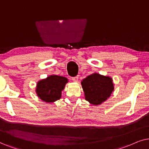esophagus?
<instances>
[{"label": "esophagus", "instance_id": "34e87169", "mask_svg": "<svg viewBox=\"0 0 149 149\" xmlns=\"http://www.w3.org/2000/svg\"><path fill=\"white\" fill-rule=\"evenodd\" d=\"M78 78H79V76H75V77H73L72 80L73 81V82H78Z\"/></svg>", "mask_w": 149, "mask_h": 149}]
</instances>
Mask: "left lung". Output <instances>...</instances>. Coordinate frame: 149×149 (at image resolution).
Segmentation results:
<instances>
[{
	"mask_svg": "<svg viewBox=\"0 0 149 149\" xmlns=\"http://www.w3.org/2000/svg\"><path fill=\"white\" fill-rule=\"evenodd\" d=\"M81 84L86 100L95 106L105 102L114 91L112 79L97 73L87 76Z\"/></svg>",
	"mask_w": 149,
	"mask_h": 149,
	"instance_id": "8db88e82",
	"label": "left lung"
}]
</instances>
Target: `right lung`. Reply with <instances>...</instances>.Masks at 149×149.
<instances>
[{"label": "right lung", "mask_w": 149, "mask_h": 149, "mask_svg": "<svg viewBox=\"0 0 149 149\" xmlns=\"http://www.w3.org/2000/svg\"><path fill=\"white\" fill-rule=\"evenodd\" d=\"M68 82L65 77L56 76H48L46 79L40 80L37 84L36 93L41 100L47 103L54 102L60 100L61 92Z\"/></svg>", "instance_id": "1"}]
</instances>
